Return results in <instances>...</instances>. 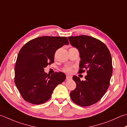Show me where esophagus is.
Masks as SVG:
<instances>
[{"label": "esophagus", "mask_w": 127, "mask_h": 127, "mask_svg": "<svg viewBox=\"0 0 127 127\" xmlns=\"http://www.w3.org/2000/svg\"><path fill=\"white\" fill-rule=\"evenodd\" d=\"M72 78L71 77V76H69V75H66V79H71Z\"/></svg>", "instance_id": "esophagus-1"}]
</instances>
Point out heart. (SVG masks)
Instances as JSON below:
<instances>
[{
  "label": "heart",
  "mask_w": 127,
  "mask_h": 127,
  "mask_svg": "<svg viewBox=\"0 0 127 127\" xmlns=\"http://www.w3.org/2000/svg\"><path fill=\"white\" fill-rule=\"evenodd\" d=\"M63 71L65 72H67V73H69L71 71V68L69 67H66L63 69Z\"/></svg>",
  "instance_id": "1"
}]
</instances>
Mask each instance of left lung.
<instances>
[{
    "mask_svg": "<svg viewBox=\"0 0 127 127\" xmlns=\"http://www.w3.org/2000/svg\"><path fill=\"white\" fill-rule=\"evenodd\" d=\"M71 44L78 49L81 58L79 73L87 70L85 81L74 76L76 89L70 93L72 100L81 106H89L101 99L110 85L112 74V58L104 43L88 35L69 37Z\"/></svg>",
    "mask_w": 127,
    "mask_h": 127,
    "instance_id": "8db88e82",
    "label": "left lung"
}]
</instances>
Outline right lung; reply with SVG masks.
<instances>
[{"label":"right lung","mask_w":127,"mask_h":127,"mask_svg":"<svg viewBox=\"0 0 127 127\" xmlns=\"http://www.w3.org/2000/svg\"><path fill=\"white\" fill-rule=\"evenodd\" d=\"M66 44H69L66 37L43 36L21 49L15 67V83L25 101L35 105L44 103L57 85L64 81L63 72L48 74L44 68L54 63L56 51Z\"/></svg>","instance_id":"add662e5"}]
</instances>
